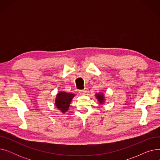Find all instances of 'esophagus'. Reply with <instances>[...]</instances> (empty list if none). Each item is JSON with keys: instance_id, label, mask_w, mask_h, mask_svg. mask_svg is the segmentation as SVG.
<instances>
[{"instance_id": "obj_1", "label": "esophagus", "mask_w": 160, "mask_h": 160, "mask_svg": "<svg viewBox=\"0 0 160 160\" xmlns=\"http://www.w3.org/2000/svg\"><path fill=\"white\" fill-rule=\"evenodd\" d=\"M88 92H89V91H88V88H85L84 89L80 90L79 93L81 95H86L88 93Z\"/></svg>"}]
</instances>
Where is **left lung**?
I'll return each mask as SVG.
<instances>
[{"label":"left lung","mask_w":160,"mask_h":160,"mask_svg":"<svg viewBox=\"0 0 160 160\" xmlns=\"http://www.w3.org/2000/svg\"><path fill=\"white\" fill-rule=\"evenodd\" d=\"M96 98L98 100V101L100 104H103L105 102V97L102 93H99L95 94Z\"/></svg>","instance_id":"1"}]
</instances>
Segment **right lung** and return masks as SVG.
Returning <instances> with one entry per match:
<instances>
[{"label":"right lung","mask_w":160,"mask_h":160,"mask_svg":"<svg viewBox=\"0 0 160 160\" xmlns=\"http://www.w3.org/2000/svg\"><path fill=\"white\" fill-rule=\"evenodd\" d=\"M74 97V94L72 93H69L64 91L59 92L55 100V105L56 106V108L62 113H65L68 110Z\"/></svg>","instance_id":"1"}]
</instances>
